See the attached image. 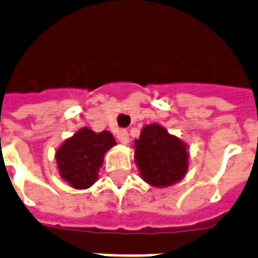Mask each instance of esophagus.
<instances>
[{
    "label": "esophagus",
    "mask_w": 258,
    "mask_h": 258,
    "mask_svg": "<svg viewBox=\"0 0 258 258\" xmlns=\"http://www.w3.org/2000/svg\"><path fill=\"white\" fill-rule=\"evenodd\" d=\"M116 138H117V141H119L120 143H123V145H127V143L130 142L128 133H127L125 130H120V131H117V135H116Z\"/></svg>",
    "instance_id": "obj_1"
}]
</instances>
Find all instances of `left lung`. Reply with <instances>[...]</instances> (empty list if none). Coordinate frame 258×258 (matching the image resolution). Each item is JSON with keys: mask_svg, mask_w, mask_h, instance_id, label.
Returning <instances> with one entry per match:
<instances>
[{"mask_svg": "<svg viewBox=\"0 0 258 258\" xmlns=\"http://www.w3.org/2000/svg\"><path fill=\"white\" fill-rule=\"evenodd\" d=\"M134 147L139 174L151 186H170L181 181L188 172L189 153L186 143L157 123L143 127Z\"/></svg>", "mask_w": 258, "mask_h": 258, "instance_id": "1", "label": "left lung"}]
</instances>
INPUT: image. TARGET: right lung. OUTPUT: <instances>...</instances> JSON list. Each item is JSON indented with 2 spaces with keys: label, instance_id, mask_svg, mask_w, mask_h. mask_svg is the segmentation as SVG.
Segmentation results:
<instances>
[{
  "label": "right lung",
  "instance_id": "right-lung-1",
  "mask_svg": "<svg viewBox=\"0 0 258 258\" xmlns=\"http://www.w3.org/2000/svg\"><path fill=\"white\" fill-rule=\"evenodd\" d=\"M115 145L109 131L94 133L88 127L80 128L55 153L59 174L76 189L89 188L98 178L104 155Z\"/></svg>",
  "mask_w": 258,
  "mask_h": 258
}]
</instances>
